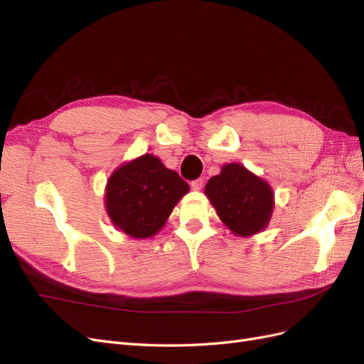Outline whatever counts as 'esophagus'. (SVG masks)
Returning a JSON list of instances; mask_svg holds the SVG:
<instances>
[{"instance_id":"esophagus-1","label":"esophagus","mask_w":364,"mask_h":364,"mask_svg":"<svg viewBox=\"0 0 364 364\" xmlns=\"http://www.w3.org/2000/svg\"><path fill=\"white\" fill-rule=\"evenodd\" d=\"M203 179L202 178H199V179H196V181H193L191 182V188L193 190H196V191H199V190H202L203 188Z\"/></svg>"}]
</instances>
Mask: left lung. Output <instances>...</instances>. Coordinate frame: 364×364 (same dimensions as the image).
Masks as SVG:
<instances>
[{"mask_svg": "<svg viewBox=\"0 0 364 364\" xmlns=\"http://www.w3.org/2000/svg\"><path fill=\"white\" fill-rule=\"evenodd\" d=\"M218 217L237 235H252L267 226L273 209L270 186L240 164H228L205 186Z\"/></svg>", "mask_w": 364, "mask_h": 364, "instance_id": "1", "label": "left lung"}]
</instances>
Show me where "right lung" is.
Masks as SVG:
<instances>
[{"label":"right lung","instance_id":"add662e5","mask_svg":"<svg viewBox=\"0 0 364 364\" xmlns=\"http://www.w3.org/2000/svg\"><path fill=\"white\" fill-rule=\"evenodd\" d=\"M190 191L181 176L144 155L119 167L107 182L106 208L117 228L130 237L155 235L174 205Z\"/></svg>","mask_w":364,"mask_h":364}]
</instances>
